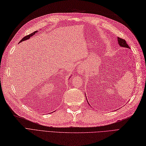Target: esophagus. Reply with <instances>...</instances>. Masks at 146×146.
<instances>
[{
  "label": "esophagus",
  "instance_id": "obj_1",
  "mask_svg": "<svg viewBox=\"0 0 146 146\" xmlns=\"http://www.w3.org/2000/svg\"><path fill=\"white\" fill-rule=\"evenodd\" d=\"M84 66L83 65H80L77 68V72L79 73V74H81V73H83V72H84Z\"/></svg>",
  "mask_w": 146,
  "mask_h": 146
}]
</instances>
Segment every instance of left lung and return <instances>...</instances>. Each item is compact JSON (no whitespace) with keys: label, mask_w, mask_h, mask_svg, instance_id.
<instances>
[{"label":"left lung","mask_w":146,"mask_h":146,"mask_svg":"<svg viewBox=\"0 0 146 146\" xmlns=\"http://www.w3.org/2000/svg\"><path fill=\"white\" fill-rule=\"evenodd\" d=\"M118 39V43L119 44V46L121 47H125V48H130V47H129V46L128 45V44L126 43V42L125 41V40L121 38H119V37H118L117 38ZM88 101V100H87ZM89 104V102H88Z\"/></svg>","instance_id":"left-lung-1"}]
</instances>
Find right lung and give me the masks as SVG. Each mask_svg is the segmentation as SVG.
I'll return each instance as SVG.
<instances>
[{"mask_svg": "<svg viewBox=\"0 0 146 146\" xmlns=\"http://www.w3.org/2000/svg\"><path fill=\"white\" fill-rule=\"evenodd\" d=\"M38 31H35L34 33H31V34H30V35H28V36H25V37H24L23 39H22L21 40H20V43L21 42H23V41H24V40H28V39H30V37H32L33 35H35L36 33H37Z\"/></svg>", "mask_w": 146, "mask_h": 146, "instance_id": "1", "label": "right lung"}]
</instances>
